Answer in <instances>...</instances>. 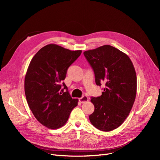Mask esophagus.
Segmentation results:
<instances>
[{
    "mask_svg": "<svg viewBox=\"0 0 160 160\" xmlns=\"http://www.w3.org/2000/svg\"><path fill=\"white\" fill-rule=\"evenodd\" d=\"M88 97L86 95H83V97H82L81 98H79V101L81 103H85L86 102H88Z\"/></svg>",
    "mask_w": 160,
    "mask_h": 160,
    "instance_id": "1",
    "label": "esophagus"
}]
</instances>
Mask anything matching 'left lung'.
<instances>
[{"mask_svg": "<svg viewBox=\"0 0 160 160\" xmlns=\"http://www.w3.org/2000/svg\"><path fill=\"white\" fill-rule=\"evenodd\" d=\"M95 73L97 86L104 85L102 95L91 97L95 110L89 115L97 129L109 132L121 126L135 101L137 77L129 57L117 48L104 45L83 52Z\"/></svg>", "mask_w": 160, "mask_h": 160, "instance_id": "left-lung-1", "label": "left lung"}]
</instances>
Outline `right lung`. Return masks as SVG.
Segmentation results:
<instances>
[{"mask_svg": "<svg viewBox=\"0 0 160 160\" xmlns=\"http://www.w3.org/2000/svg\"><path fill=\"white\" fill-rule=\"evenodd\" d=\"M81 53L50 44L41 48L30 63L24 79L27 102L36 119L48 128L63 127L78 105V99L71 97L63 80Z\"/></svg>", "mask_w": 160, "mask_h": 160, "instance_id": "right-lung-1", "label": "right lung"}]
</instances>
